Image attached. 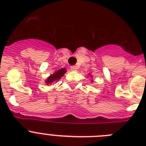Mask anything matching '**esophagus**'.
I'll return each mask as SVG.
<instances>
[{
    "mask_svg": "<svg viewBox=\"0 0 146 146\" xmlns=\"http://www.w3.org/2000/svg\"><path fill=\"white\" fill-rule=\"evenodd\" d=\"M71 70H72V71H77V66H71Z\"/></svg>",
    "mask_w": 146,
    "mask_h": 146,
    "instance_id": "1",
    "label": "esophagus"
}]
</instances>
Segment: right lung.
<instances>
[{"label":"right lung","instance_id":"right-lung-1","mask_svg":"<svg viewBox=\"0 0 146 146\" xmlns=\"http://www.w3.org/2000/svg\"><path fill=\"white\" fill-rule=\"evenodd\" d=\"M66 72V69H59L58 72H55L53 74H51V75L47 78V80L45 81V82L48 85L51 84V83H52V82H55V81L58 80L59 79H60V78L64 76V74H65Z\"/></svg>","mask_w":146,"mask_h":146}]
</instances>
